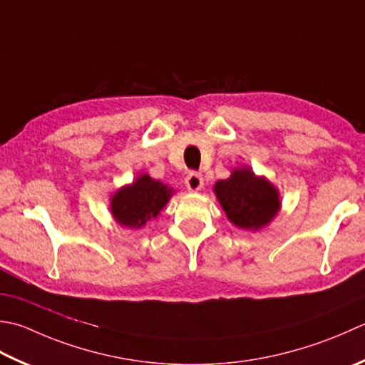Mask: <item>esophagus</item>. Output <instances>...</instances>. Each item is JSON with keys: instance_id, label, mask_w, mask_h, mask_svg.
Returning <instances> with one entry per match:
<instances>
[{"instance_id": "1", "label": "esophagus", "mask_w": 365, "mask_h": 365, "mask_svg": "<svg viewBox=\"0 0 365 365\" xmlns=\"http://www.w3.org/2000/svg\"><path fill=\"white\" fill-rule=\"evenodd\" d=\"M185 185H187L188 191L191 192H196L204 187V180H202V175L197 174V173H190L185 178Z\"/></svg>"}]
</instances>
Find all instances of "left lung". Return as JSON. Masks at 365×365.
Instances as JSON below:
<instances>
[{
	"instance_id": "obj_1",
	"label": "left lung",
	"mask_w": 365,
	"mask_h": 365,
	"mask_svg": "<svg viewBox=\"0 0 365 365\" xmlns=\"http://www.w3.org/2000/svg\"><path fill=\"white\" fill-rule=\"evenodd\" d=\"M213 191L227 220L242 230L258 231L280 210L278 190L250 168L234 169L230 178L215 183Z\"/></svg>"
}]
</instances>
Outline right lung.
I'll return each mask as SVG.
<instances>
[{"label":"right lung","mask_w":365,"mask_h":365,"mask_svg":"<svg viewBox=\"0 0 365 365\" xmlns=\"http://www.w3.org/2000/svg\"><path fill=\"white\" fill-rule=\"evenodd\" d=\"M174 190L147 174L139 175L131 185L121 187L110 197V212L120 226L139 230L148 220L160 215L173 197Z\"/></svg>","instance_id":"1"}]
</instances>
